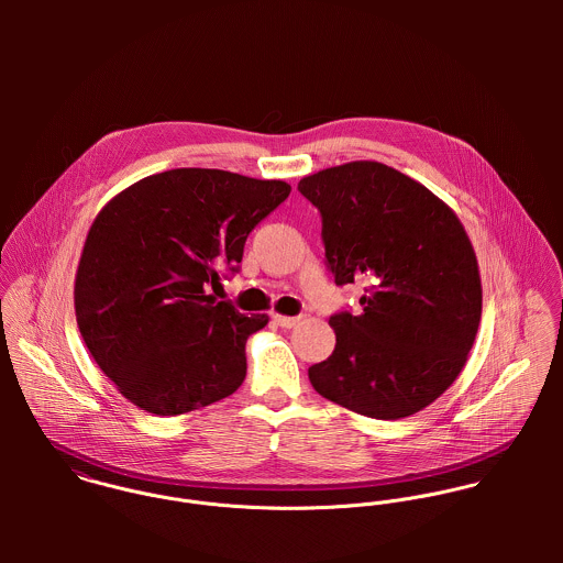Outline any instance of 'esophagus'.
Here are the masks:
<instances>
[{
  "label": "esophagus",
  "instance_id": "1",
  "mask_svg": "<svg viewBox=\"0 0 563 563\" xmlns=\"http://www.w3.org/2000/svg\"><path fill=\"white\" fill-rule=\"evenodd\" d=\"M273 321L277 322L279 327H284V329H290V327L299 324L301 317H284V314H273Z\"/></svg>",
  "mask_w": 563,
  "mask_h": 563
}]
</instances>
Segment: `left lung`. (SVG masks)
I'll list each match as a JSON object with an SVG mask.
<instances>
[{"instance_id": "obj_1", "label": "left lung", "mask_w": 563, "mask_h": 563, "mask_svg": "<svg viewBox=\"0 0 563 563\" xmlns=\"http://www.w3.org/2000/svg\"><path fill=\"white\" fill-rule=\"evenodd\" d=\"M319 208L338 286L368 277L362 310L329 319L335 349L310 366L314 390L362 416L397 420L462 373L482 321V277L457 214L382 162L322 168L299 181Z\"/></svg>"}]
</instances>
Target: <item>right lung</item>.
Returning <instances> with one entry per match:
<instances>
[{"label": "right lung", "mask_w": 563, "mask_h": 563, "mask_svg": "<svg viewBox=\"0 0 563 563\" xmlns=\"http://www.w3.org/2000/svg\"><path fill=\"white\" fill-rule=\"evenodd\" d=\"M288 195L282 179L170 168L101 208L81 249L76 319L128 401L177 416L241 388L246 338L268 317L217 303L206 288L239 271L246 236Z\"/></svg>", "instance_id": "right-lung-1"}]
</instances>
